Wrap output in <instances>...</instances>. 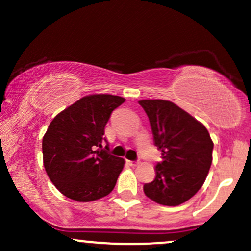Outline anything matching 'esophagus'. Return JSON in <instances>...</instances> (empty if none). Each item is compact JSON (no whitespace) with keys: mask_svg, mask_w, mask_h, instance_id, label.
Segmentation results:
<instances>
[{"mask_svg":"<svg viewBox=\"0 0 251 251\" xmlns=\"http://www.w3.org/2000/svg\"><path fill=\"white\" fill-rule=\"evenodd\" d=\"M126 162H127L128 165L131 166H137L138 164H139V162H133V160H126Z\"/></svg>","mask_w":251,"mask_h":251,"instance_id":"34e87169","label":"esophagus"}]
</instances>
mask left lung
Wrapping results in <instances>:
<instances>
[{
  "mask_svg": "<svg viewBox=\"0 0 251 251\" xmlns=\"http://www.w3.org/2000/svg\"><path fill=\"white\" fill-rule=\"evenodd\" d=\"M148 114L154 145L162 152L155 178L144 185L150 200L177 206L201 188L212 163L214 143L205 126L169 100H140Z\"/></svg>",
  "mask_w": 251,
  "mask_h": 251,
  "instance_id": "8db88e82",
  "label": "left lung"
}]
</instances>
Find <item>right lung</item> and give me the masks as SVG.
<instances>
[{"label":"right lung","instance_id":"1","mask_svg":"<svg viewBox=\"0 0 251 251\" xmlns=\"http://www.w3.org/2000/svg\"><path fill=\"white\" fill-rule=\"evenodd\" d=\"M124 101L112 94H91L51 120L42 139L43 166L63 196L92 201L114 189L125 160L108 154L101 144L112 111Z\"/></svg>","mask_w":251,"mask_h":251}]
</instances>
